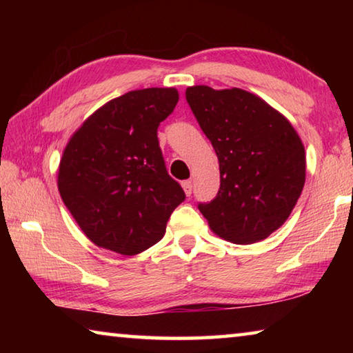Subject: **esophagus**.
<instances>
[{"mask_svg": "<svg viewBox=\"0 0 353 353\" xmlns=\"http://www.w3.org/2000/svg\"><path fill=\"white\" fill-rule=\"evenodd\" d=\"M182 188H183V191H185V194L190 196L191 191H193V183H191L190 181H183V182H182Z\"/></svg>", "mask_w": 353, "mask_h": 353, "instance_id": "34e87169", "label": "esophagus"}]
</instances>
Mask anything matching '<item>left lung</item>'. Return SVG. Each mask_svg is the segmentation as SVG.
I'll use <instances>...</instances> for the list:
<instances>
[{"label":"left lung","mask_w":353,"mask_h":353,"mask_svg":"<svg viewBox=\"0 0 353 353\" xmlns=\"http://www.w3.org/2000/svg\"><path fill=\"white\" fill-rule=\"evenodd\" d=\"M219 160V191L199 204L214 235L252 244L276 232L305 183V148L292 124L266 101L241 88L185 92Z\"/></svg>","instance_id":"1"}]
</instances>
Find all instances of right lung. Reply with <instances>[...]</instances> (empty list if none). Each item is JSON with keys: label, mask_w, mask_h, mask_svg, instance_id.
<instances>
[{"label": "right lung", "mask_w": 353, "mask_h": 353, "mask_svg": "<svg viewBox=\"0 0 353 353\" xmlns=\"http://www.w3.org/2000/svg\"><path fill=\"white\" fill-rule=\"evenodd\" d=\"M177 101L174 87L129 92L93 112L65 146L59 193L97 246L137 255L163 238L185 199L157 139L159 124Z\"/></svg>", "instance_id": "right-lung-1"}]
</instances>
